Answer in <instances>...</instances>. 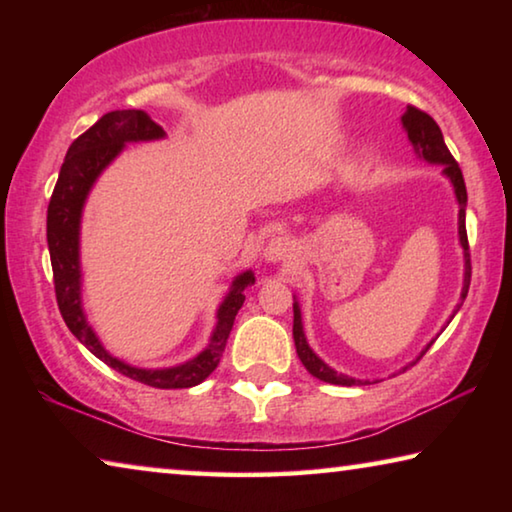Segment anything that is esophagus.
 <instances>
[{
    "mask_svg": "<svg viewBox=\"0 0 512 512\" xmlns=\"http://www.w3.org/2000/svg\"><path fill=\"white\" fill-rule=\"evenodd\" d=\"M264 259L266 262L293 264V259H296V246H293V241H289L287 237H275L266 244Z\"/></svg>",
    "mask_w": 512,
    "mask_h": 512,
    "instance_id": "34e87169",
    "label": "esophagus"
}]
</instances>
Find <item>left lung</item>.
Instances as JSON below:
<instances>
[{
	"instance_id": "obj_1",
	"label": "left lung",
	"mask_w": 512,
	"mask_h": 512,
	"mask_svg": "<svg viewBox=\"0 0 512 512\" xmlns=\"http://www.w3.org/2000/svg\"><path fill=\"white\" fill-rule=\"evenodd\" d=\"M402 126L406 135H409V140L413 144V151L418 158L427 160L429 164H440L443 167V173L449 178V183L454 187V194H456V203H458V241H461L463 246V257H465V273H463V291H461V302H458L456 309L452 311V316H449L447 325L452 323V318L456 316V311L461 309L463 300L467 296V289H470V280H472V264H470V244H467V230H465V207H467V189H465V180H463V171L458 167V162L454 160V155L449 153L447 144L443 140V133H440V128L433 117H429L427 112H422L420 108L415 106H406V112L402 115ZM293 341H296V352L302 361V366L309 370V375H314L320 381H327V384H336V386H366L370 381L366 379H354L348 375H341V372H336L334 368H329L327 363L318 357V354L309 348V343L305 339V332H302V316H300V307L298 302H293ZM436 341V339H433ZM427 343V348L420 352V357L411 361L409 366L411 368L418 363L424 352H427L431 345ZM404 368V370H406ZM372 384H377V381H372Z\"/></svg>"
}]
</instances>
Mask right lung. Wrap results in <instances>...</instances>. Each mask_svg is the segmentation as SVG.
<instances>
[{
	"instance_id": "1",
	"label": "right lung",
	"mask_w": 512,
	"mask_h": 512,
	"mask_svg": "<svg viewBox=\"0 0 512 512\" xmlns=\"http://www.w3.org/2000/svg\"><path fill=\"white\" fill-rule=\"evenodd\" d=\"M160 124L144 110H112L106 112L97 124L76 137L65 155L58 173V183L47 207V244L54 268V289L60 316L76 339L88 348L94 357L108 363L112 370L131 377L140 384L153 388H192L201 384L219 366L230 329L235 325L237 311L244 305V289L255 284L253 271H246L232 280L228 296L216 311V327L207 348L180 366L146 370L119 361L103 348L99 336L88 325L81 305V262H79V232L85 198H88L94 180L117 158L128 142L162 140Z\"/></svg>"
}]
</instances>
